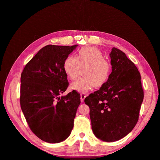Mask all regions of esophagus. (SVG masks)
<instances>
[{"instance_id":"obj_1","label":"esophagus","mask_w":160,"mask_h":160,"mask_svg":"<svg viewBox=\"0 0 160 160\" xmlns=\"http://www.w3.org/2000/svg\"><path fill=\"white\" fill-rule=\"evenodd\" d=\"M85 98H86V94L85 93H81V102H83Z\"/></svg>"}]
</instances>
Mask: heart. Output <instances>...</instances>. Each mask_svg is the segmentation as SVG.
<instances>
[{"label":"heart","mask_w":160,"mask_h":160,"mask_svg":"<svg viewBox=\"0 0 160 160\" xmlns=\"http://www.w3.org/2000/svg\"><path fill=\"white\" fill-rule=\"evenodd\" d=\"M63 69L70 80L76 79L83 69L82 75L71 85L73 90L85 92L95 88H101L108 81L111 65L104 55L95 47H83L77 57H67L63 62Z\"/></svg>","instance_id":"1"}]
</instances>
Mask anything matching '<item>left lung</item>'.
Returning a JSON list of instances; mask_svg holds the SVG:
<instances>
[{"label":"left lung","mask_w":160,"mask_h":160,"mask_svg":"<svg viewBox=\"0 0 160 160\" xmlns=\"http://www.w3.org/2000/svg\"><path fill=\"white\" fill-rule=\"evenodd\" d=\"M112 72L99 90L85 99L90 109L91 128L104 142H115L132 132L138 123L143 99L141 75L133 62L113 47Z\"/></svg>","instance_id":"8db88e82"}]
</instances>
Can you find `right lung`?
Here are the masks:
<instances>
[{
    "instance_id": "1",
    "label": "right lung",
    "mask_w": 160,
    "mask_h": 160,
    "mask_svg": "<svg viewBox=\"0 0 160 160\" xmlns=\"http://www.w3.org/2000/svg\"><path fill=\"white\" fill-rule=\"evenodd\" d=\"M77 47L47 45L21 73L22 113L34 134L48 143H59L69 136L81 103L80 94L75 90L59 97L69 86L64 61Z\"/></svg>"
}]
</instances>
